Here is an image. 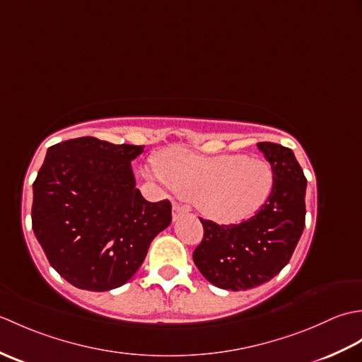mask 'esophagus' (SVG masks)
Here are the masks:
<instances>
[{
    "mask_svg": "<svg viewBox=\"0 0 362 362\" xmlns=\"http://www.w3.org/2000/svg\"><path fill=\"white\" fill-rule=\"evenodd\" d=\"M188 210L187 209H183L182 205H179V204H174L173 205V221H177L179 219L183 213H187Z\"/></svg>",
    "mask_w": 362,
    "mask_h": 362,
    "instance_id": "34e87169",
    "label": "esophagus"
}]
</instances>
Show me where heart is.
<instances>
[{"label":"heart","instance_id":"heart-1","mask_svg":"<svg viewBox=\"0 0 362 362\" xmlns=\"http://www.w3.org/2000/svg\"><path fill=\"white\" fill-rule=\"evenodd\" d=\"M146 174L193 201L204 216L221 224L252 218L274 185L271 165L258 157L238 153L205 157L179 148L161 152L157 171L146 169Z\"/></svg>","mask_w":362,"mask_h":362}]
</instances>
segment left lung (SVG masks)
<instances>
[{
	"instance_id": "1",
	"label": "left lung",
	"mask_w": 362,
	"mask_h": 362,
	"mask_svg": "<svg viewBox=\"0 0 362 362\" xmlns=\"http://www.w3.org/2000/svg\"><path fill=\"white\" fill-rule=\"evenodd\" d=\"M271 163L274 185L255 216L241 224L218 226L201 219L204 240L193 259L214 286L245 291L269 281L289 263L305 227L306 179L289 148L258 143Z\"/></svg>"
}]
</instances>
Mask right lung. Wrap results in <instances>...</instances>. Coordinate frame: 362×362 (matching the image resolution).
Instances as JSON below:
<instances>
[{
  "mask_svg": "<svg viewBox=\"0 0 362 362\" xmlns=\"http://www.w3.org/2000/svg\"><path fill=\"white\" fill-rule=\"evenodd\" d=\"M143 148L81 136L46 152L33 185V230L49 264L76 288L122 286L171 224L169 201L148 202L135 187L132 161Z\"/></svg>",
  "mask_w": 362,
  "mask_h": 362,
  "instance_id": "obj_1",
  "label": "right lung"
}]
</instances>
